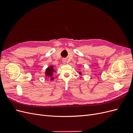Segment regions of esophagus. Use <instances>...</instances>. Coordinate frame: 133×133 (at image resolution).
I'll return each instance as SVG.
<instances>
[{
	"label": "esophagus",
	"mask_w": 133,
	"mask_h": 133,
	"mask_svg": "<svg viewBox=\"0 0 133 133\" xmlns=\"http://www.w3.org/2000/svg\"><path fill=\"white\" fill-rule=\"evenodd\" d=\"M65 62H66V60H65V59H64V60H63V63H65Z\"/></svg>",
	"instance_id": "esophagus-1"
}]
</instances>
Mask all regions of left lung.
Returning <instances> with one entry per match:
<instances>
[{"label":"left lung","instance_id":"obj_1","mask_svg":"<svg viewBox=\"0 0 133 133\" xmlns=\"http://www.w3.org/2000/svg\"><path fill=\"white\" fill-rule=\"evenodd\" d=\"M80 74H82V73H80Z\"/></svg>","mask_w":133,"mask_h":133}]
</instances>
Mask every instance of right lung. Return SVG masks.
Here are the masks:
<instances>
[{
    "mask_svg": "<svg viewBox=\"0 0 133 133\" xmlns=\"http://www.w3.org/2000/svg\"><path fill=\"white\" fill-rule=\"evenodd\" d=\"M55 71L54 70L53 66H50L49 67H48L46 68V71H45V76H47V77H51V80H53L54 78H52L53 74H54V72Z\"/></svg>",
    "mask_w": 133,
    "mask_h": 133,
    "instance_id": "add662e5",
    "label": "right lung"
}]
</instances>
